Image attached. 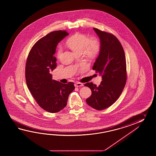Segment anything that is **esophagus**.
Segmentation results:
<instances>
[{
  "label": "esophagus",
  "mask_w": 156,
  "mask_h": 156,
  "mask_svg": "<svg viewBox=\"0 0 156 156\" xmlns=\"http://www.w3.org/2000/svg\"><path fill=\"white\" fill-rule=\"evenodd\" d=\"M83 86V83H77L75 84V87H81V86Z\"/></svg>",
  "instance_id": "34e87169"
}]
</instances>
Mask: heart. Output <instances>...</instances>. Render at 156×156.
I'll use <instances>...</instances> for the list:
<instances>
[{"instance_id":"heart-1","label":"heart","mask_w":156,"mask_h":156,"mask_svg":"<svg viewBox=\"0 0 156 156\" xmlns=\"http://www.w3.org/2000/svg\"><path fill=\"white\" fill-rule=\"evenodd\" d=\"M66 45L75 54L83 53L89 59L95 58L100 50V43L96 38H89L86 35L76 33L67 40ZM62 49L58 47L57 52V57L60 58Z\"/></svg>"}]
</instances>
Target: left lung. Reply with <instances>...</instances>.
Here are the masks:
<instances>
[{
	"label": "left lung",
	"instance_id": "8db88e82",
	"mask_svg": "<svg viewBox=\"0 0 156 156\" xmlns=\"http://www.w3.org/2000/svg\"><path fill=\"white\" fill-rule=\"evenodd\" d=\"M100 41V53L93 70L102 76L99 86L87 83L91 90L86 103L95 109L101 110L113 105L119 98L126 81V60L119 41L113 34L94 28Z\"/></svg>",
	"mask_w": 156,
	"mask_h": 156
}]
</instances>
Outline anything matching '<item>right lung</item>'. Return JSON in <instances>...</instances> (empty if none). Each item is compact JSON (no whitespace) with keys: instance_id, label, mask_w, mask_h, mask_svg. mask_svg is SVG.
<instances>
[{"instance_id":"1","label":"right lung","mask_w":156,"mask_h":156,"mask_svg":"<svg viewBox=\"0 0 156 156\" xmlns=\"http://www.w3.org/2000/svg\"><path fill=\"white\" fill-rule=\"evenodd\" d=\"M69 35L65 30L48 33L35 43L27 57L25 76L27 85L37 103L43 109L57 113L66 106L73 83L63 84L52 80L51 71L57 66L53 56L57 44Z\"/></svg>"}]
</instances>
